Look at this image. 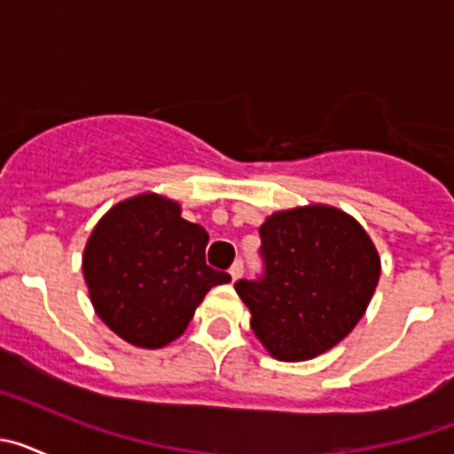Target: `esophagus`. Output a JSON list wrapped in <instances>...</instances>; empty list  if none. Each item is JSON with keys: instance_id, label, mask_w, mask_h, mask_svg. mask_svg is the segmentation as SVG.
Wrapping results in <instances>:
<instances>
[{"instance_id": "esophagus-1", "label": "esophagus", "mask_w": 454, "mask_h": 454, "mask_svg": "<svg viewBox=\"0 0 454 454\" xmlns=\"http://www.w3.org/2000/svg\"><path fill=\"white\" fill-rule=\"evenodd\" d=\"M230 275H231V279H239L240 275H243V262H240V259H236L234 263H231V268H230Z\"/></svg>"}]
</instances>
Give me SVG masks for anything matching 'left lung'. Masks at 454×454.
Instances as JSON below:
<instances>
[{
	"label": "left lung",
	"mask_w": 454,
	"mask_h": 454,
	"mask_svg": "<svg viewBox=\"0 0 454 454\" xmlns=\"http://www.w3.org/2000/svg\"><path fill=\"white\" fill-rule=\"evenodd\" d=\"M259 236L262 277L234 284L252 330L275 359H314L366 314L380 254L362 224L325 204L277 211Z\"/></svg>",
	"instance_id": "obj_1"
}]
</instances>
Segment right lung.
Listing matches in <instances>:
<instances>
[{
	"mask_svg": "<svg viewBox=\"0 0 454 454\" xmlns=\"http://www.w3.org/2000/svg\"><path fill=\"white\" fill-rule=\"evenodd\" d=\"M208 234L177 202L143 192L115 204L83 250V279L99 318L131 346L184 334L204 295L231 279L207 266Z\"/></svg>",
	"mask_w": 454,
	"mask_h": 454,
	"instance_id": "add662e5",
	"label": "right lung"
}]
</instances>
